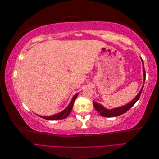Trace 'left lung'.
<instances>
[{"label":"left lung","instance_id":"obj_1","mask_svg":"<svg viewBox=\"0 0 159 159\" xmlns=\"http://www.w3.org/2000/svg\"><path fill=\"white\" fill-rule=\"evenodd\" d=\"M142 61L143 64V74H144V84L146 73H145V70L144 67V62H143L142 60ZM143 87H144V86H142L141 90L139 91L138 94L137 95V97H135L133 100L130 101L129 103H127L126 105H125L123 106H120V107L113 108V109H106L104 108L103 106H101V104L96 103L95 101H93V106H94L96 110L99 113V114L101 116L106 117V118H110V117H116V116H120L122 114L126 113L127 111H129V109H130L132 106L134 105V103L139 100L140 95H141L142 92Z\"/></svg>","mask_w":159,"mask_h":159}]
</instances>
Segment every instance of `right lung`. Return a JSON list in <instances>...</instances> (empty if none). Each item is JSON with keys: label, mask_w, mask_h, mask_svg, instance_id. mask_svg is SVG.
Here are the masks:
<instances>
[{"label": "right lung", "mask_w": 159, "mask_h": 159, "mask_svg": "<svg viewBox=\"0 0 159 159\" xmlns=\"http://www.w3.org/2000/svg\"><path fill=\"white\" fill-rule=\"evenodd\" d=\"M78 94H79V93H77L76 94H75L74 97H72V100H71V101H70L69 105L67 106V107L65 108L63 111L61 112V113L55 114V115H53L51 116H39L43 119L48 120H62V119L67 118V117L68 116L69 114L70 113V112H71V111H72V107H73L74 102H75V101L76 100Z\"/></svg>", "instance_id": "obj_1"}]
</instances>
